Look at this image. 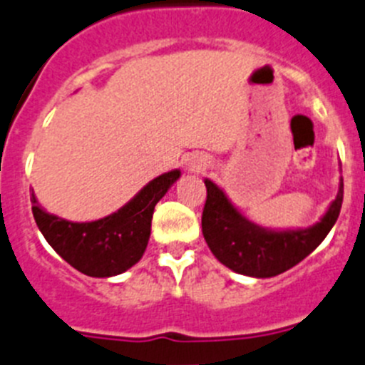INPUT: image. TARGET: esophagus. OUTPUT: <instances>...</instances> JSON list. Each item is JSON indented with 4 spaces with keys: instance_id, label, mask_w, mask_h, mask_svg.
<instances>
[{
    "instance_id": "obj_1",
    "label": "esophagus",
    "mask_w": 365,
    "mask_h": 365,
    "mask_svg": "<svg viewBox=\"0 0 365 365\" xmlns=\"http://www.w3.org/2000/svg\"><path fill=\"white\" fill-rule=\"evenodd\" d=\"M205 165H207V160L203 158V156L192 155L187 158V167H189L190 171H202Z\"/></svg>"
}]
</instances>
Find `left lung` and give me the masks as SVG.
I'll use <instances>...</instances> for the list:
<instances>
[{
    "label": "left lung",
    "mask_w": 365,
    "mask_h": 365,
    "mask_svg": "<svg viewBox=\"0 0 365 365\" xmlns=\"http://www.w3.org/2000/svg\"><path fill=\"white\" fill-rule=\"evenodd\" d=\"M207 202L202 216V230L210 252L227 268L241 275L274 277L301 263L324 241L340 214L344 183L329 203L324 216L306 229L272 230L245 217L227 198L221 187L205 178Z\"/></svg>",
    "instance_id": "left-lung-1"
}]
</instances>
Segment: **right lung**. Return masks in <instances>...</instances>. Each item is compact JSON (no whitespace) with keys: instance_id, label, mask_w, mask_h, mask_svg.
Instances as JSON below:
<instances>
[{"instance_id":"right-lung-1","label":"right lung","mask_w":365,"mask_h":365,"mask_svg":"<svg viewBox=\"0 0 365 365\" xmlns=\"http://www.w3.org/2000/svg\"><path fill=\"white\" fill-rule=\"evenodd\" d=\"M180 176V169L156 176L117 212L95 221H68L46 212L32 189L34 220L50 247L75 270L90 277H113L142 259L155 205Z\"/></svg>"}]
</instances>
